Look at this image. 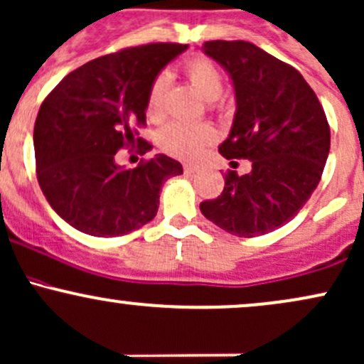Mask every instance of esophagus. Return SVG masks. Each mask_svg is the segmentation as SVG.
Masks as SVG:
<instances>
[{
    "instance_id": "esophagus-1",
    "label": "esophagus",
    "mask_w": 364,
    "mask_h": 364,
    "mask_svg": "<svg viewBox=\"0 0 364 364\" xmlns=\"http://www.w3.org/2000/svg\"><path fill=\"white\" fill-rule=\"evenodd\" d=\"M200 171V166L198 164H185V173L186 174H195Z\"/></svg>"
}]
</instances>
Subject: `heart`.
I'll return each instance as SVG.
<instances>
[{"label":"heart","mask_w":364,"mask_h":364,"mask_svg":"<svg viewBox=\"0 0 364 364\" xmlns=\"http://www.w3.org/2000/svg\"><path fill=\"white\" fill-rule=\"evenodd\" d=\"M185 72L191 81V85L197 87L202 97L209 102H214L221 97L223 74L210 60L203 57L190 58L185 63ZM169 77L167 74H159L150 85L149 97H146V114L151 119H161L166 110V97ZM215 139V131L209 124H188V122H171L162 129L159 143L161 149L167 151L173 157L190 161L200 155L209 143Z\"/></svg>","instance_id":"1"}]
</instances>
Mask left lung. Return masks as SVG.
I'll return each instance as SVG.
<instances>
[{
    "mask_svg": "<svg viewBox=\"0 0 364 364\" xmlns=\"http://www.w3.org/2000/svg\"><path fill=\"white\" fill-rule=\"evenodd\" d=\"M203 53L230 74L237 98L219 154L252 169L228 171L225 190L202 214L237 237H259L289 223L309 200L330 151L325 110L301 72L249 41H207Z\"/></svg>",
    "mask_w": 364,
    "mask_h": 364,
    "instance_id": "8db88e82",
    "label": "left lung"
}]
</instances>
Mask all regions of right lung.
Listing matches in <instances>:
<instances>
[{
    "label": "right lung",
    "instance_id": "right-lung-1",
    "mask_svg": "<svg viewBox=\"0 0 364 364\" xmlns=\"http://www.w3.org/2000/svg\"><path fill=\"white\" fill-rule=\"evenodd\" d=\"M188 48L154 43L91 60L67 74L48 95L34 124L36 173L51 209L91 237H121L155 218L164 183L183 174L174 159L157 154L134 169L115 162L138 143L150 85Z\"/></svg>",
    "mask_w": 364,
    "mask_h": 364
}]
</instances>
